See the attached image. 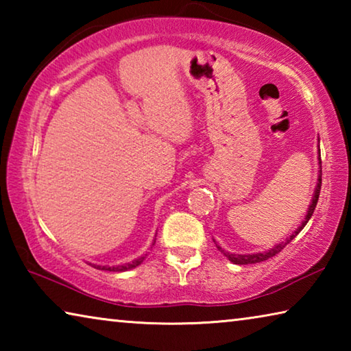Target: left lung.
Listing matches in <instances>:
<instances>
[{"mask_svg":"<svg viewBox=\"0 0 351 351\" xmlns=\"http://www.w3.org/2000/svg\"><path fill=\"white\" fill-rule=\"evenodd\" d=\"M317 159H319V173H317V184H316V189H314V193H313V198H311V203L308 206V210H306V215L305 218L302 219V223L299 228H297L293 234H291L287 240L282 241V243H277L274 247H269L268 251H263V252H257V254H232V252H228L224 251L221 246H218V251L221 252L223 255L228 257V260L232 261L234 265H252V263H260V261H265L271 257H274L276 254H278L282 251V249L288 245V243L294 239V237L300 232L302 229L305 228V224L310 221V218L313 215L314 209H316V204H317V199H319V193H320V186H322V162H320V150L317 152Z\"/></svg>","mask_w":351,"mask_h":351,"instance_id":"left-lung-1","label":"left lung"}]
</instances>
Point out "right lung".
Here are the masks:
<instances>
[{"mask_svg":"<svg viewBox=\"0 0 351 351\" xmlns=\"http://www.w3.org/2000/svg\"><path fill=\"white\" fill-rule=\"evenodd\" d=\"M156 241V240H154ZM154 241H153V245H154ZM145 257H147V254L145 255H141L139 258H136V260H133V261H130V263H125V265H116V266H102V265H93V263H90L91 266H94V268H97V269H102V271H112V272H123V271H128V269H134L136 266H139L142 261L145 260Z\"/></svg>","mask_w":351,"mask_h":351,"instance_id":"obj_1","label":"right lung"}]
</instances>
